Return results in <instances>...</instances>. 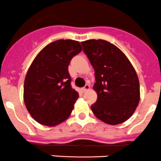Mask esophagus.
I'll return each mask as SVG.
<instances>
[{"label":"esophagus","mask_w":161,"mask_h":161,"mask_svg":"<svg viewBox=\"0 0 161 161\" xmlns=\"http://www.w3.org/2000/svg\"><path fill=\"white\" fill-rule=\"evenodd\" d=\"M89 89H90V86L88 84L85 85V87L83 88V92H86L87 91H88Z\"/></svg>","instance_id":"obj_1"}]
</instances>
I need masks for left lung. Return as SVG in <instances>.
<instances>
[{
    "label": "left lung",
    "instance_id": "obj_1",
    "mask_svg": "<svg viewBox=\"0 0 161 161\" xmlns=\"http://www.w3.org/2000/svg\"><path fill=\"white\" fill-rule=\"evenodd\" d=\"M81 44L95 70L93 89L97 100L91 106L93 114L110 125L125 122L140 101L138 77L133 64L121 50L107 41L91 39Z\"/></svg>",
    "mask_w": 161,
    "mask_h": 161
}]
</instances>
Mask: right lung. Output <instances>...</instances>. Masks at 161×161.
I'll return each instance as SVG.
<instances>
[{
	"label": "right lung",
	"instance_id": "add662e5",
	"mask_svg": "<svg viewBox=\"0 0 161 161\" xmlns=\"http://www.w3.org/2000/svg\"><path fill=\"white\" fill-rule=\"evenodd\" d=\"M83 48L78 41L60 39L46 46L27 72L24 101L39 124L54 127L69 117L79 96L70 85L69 62Z\"/></svg>",
	"mask_w": 161,
	"mask_h": 161
}]
</instances>
